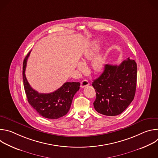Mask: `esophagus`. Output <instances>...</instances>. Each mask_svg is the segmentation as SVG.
Returning <instances> with one entry per match:
<instances>
[{
  "mask_svg": "<svg viewBox=\"0 0 158 158\" xmlns=\"http://www.w3.org/2000/svg\"><path fill=\"white\" fill-rule=\"evenodd\" d=\"M89 85V83L88 82V81L87 80H84L81 82V88H84L86 86H88Z\"/></svg>",
  "mask_w": 158,
  "mask_h": 158,
  "instance_id": "1",
  "label": "esophagus"
}]
</instances>
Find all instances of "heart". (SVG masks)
I'll use <instances>...</instances> for the list:
<instances>
[{"instance_id": "1", "label": "heart", "mask_w": 158, "mask_h": 158, "mask_svg": "<svg viewBox=\"0 0 158 158\" xmlns=\"http://www.w3.org/2000/svg\"><path fill=\"white\" fill-rule=\"evenodd\" d=\"M98 42H95L93 45V47L91 49L87 50L84 53V59L87 60L91 59L94 54V52L98 48ZM104 60H105L104 56L102 54H99L93 60L91 63V67L94 73H97L102 71L104 64ZM78 68L79 70L82 71L84 69V65L82 64H79L78 65Z\"/></svg>"}]
</instances>
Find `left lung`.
I'll use <instances>...</instances> for the list:
<instances>
[{
  "instance_id": "obj_1",
  "label": "left lung",
  "mask_w": 158,
  "mask_h": 158,
  "mask_svg": "<svg viewBox=\"0 0 158 158\" xmlns=\"http://www.w3.org/2000/svg\"><path fill=\"white\" fill-rule=\"evenodd\" d=\"M137 64L127 58L119 65L106 64L102 74L95 79L96 98L94 107L105 116L120 114L134 99L136 89Z\"/></svg>"
}]
</instances>
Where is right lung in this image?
Masks as SVG:
<instances>
[{
  "mask_svg": "<svg viewBox=\"0 0 158 158\" xmlns=\"http://www.w3.org/2000/svg\"><path fill=\"white\" fill-rule=\"evenodd\" d=\"M29 52L23 62L24 87L31 106L37 113L48 119H55L65 116L69 112L73 98L79 91V82H65L54 92L49 94L39 93L31 87L25 74L27 59Z\"/></svg>",
  "mask_w": 158,
  "mask_h": 158,
  "instance_id": "obj_1",
  "label": "right lung"
}]
</instances>
